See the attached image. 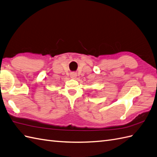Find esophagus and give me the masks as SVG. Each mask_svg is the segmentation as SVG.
<instances>
[{
  "label": "esophagus",
  "mask_w": 157,
  "mask_h": 157,
  "mask_svg": "<svg viewBox=\"0 0 157 157\" xmlns=\"http://www.w3.org/2000/svg\"><path fill=\"white\" fill-rule=\"evenodd\" d=\"M76 76H77V75H76V72H71V77L72 78H75L76 77Z\"/></svg>",
  "instance_id": "esophagus-1"
}]
</instances>
